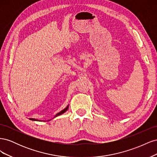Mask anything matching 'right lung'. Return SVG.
<instances>
[{"mask_svg": "<svg viewBox=\"0 0 157 157\" xmlns=\"http://www.w3.org/2000/svg\"><path fill=\"white\" fill-rule=\"evenodd\" d=\"M68 108H69V105L66 107L64 109H63L62 111H61L59 113H57L56 115L54 116V118H55V117H58V116H59V115H62L63 113H64L65 112H66L67 111V110L68 109ZM30 120H31V121H41L40 120H38V119H35V118H29ZM50 121V120H48V121Z\"/></svg>", "mask_w": 157, "mask_h": 157, "instance_id": "add662e5", "label": "right lung"}]
</instances>
